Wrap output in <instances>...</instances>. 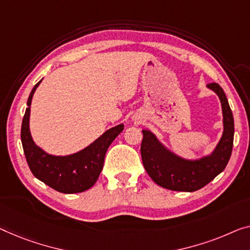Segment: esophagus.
I'll use <instances>...</instances> for the list:
<instances>
[{"instance_id":"34e87169","label":"esophagus","mask_w":250,"mask_h":250,"mask_svg":"<svg viewBox=\"0 0 250 250\" xmlns=\"http://www.w3.org/2000/svg\"><path fill=\"white\" fill-rule=\"evenodd\" d=\"M135 120H138V119H135Z\"/></svg>"}]
</instances>
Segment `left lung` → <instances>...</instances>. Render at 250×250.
Returning <instances> with one entry per match:
<instances>
[{"instance_id": "left-lung-1", "label": "left lung", "mask_w": 250, "mask_h": 250, "mask_svg": "<svg viewBox=\"0 0 250 250\" xmlns=\"http://www.w3.org/2000/svg\"><path fill=\"white\" fill-rule=\"evenodd\" d=\"M207 87L218 95L221 103L223 131L210 154L200 158H186L165 146L149 129L143 130L141 158L145 169L156 184L180 192H194L218 176L228 164L233 145V115L228 100L217 83Z\"/></svg>"}]
</instances>
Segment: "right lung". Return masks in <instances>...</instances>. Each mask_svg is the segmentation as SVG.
Listing matches in <instances>:
<instances>
[{"label":"right lung","mask_w":250,"mask_h":250,"mask_svg":"<svg viewBox=\"0 0 250 250\" xmlns=\"http://www.w3.org/2000/svg\"><path fill=\"white\" fill-rule=\"evenodd\" d=\"M42 81L35 85L30 93L21 126L22 147L29 168L39 181L56 191L66 194L84 192L98 181L103 169L107 148L122 132L125 125L120 124L107 129L92 144L74 154L53 155L44 151L33 141L30 132L32 98Z\"/></svg>","instance_id":"obj_1"}]
</instances>
